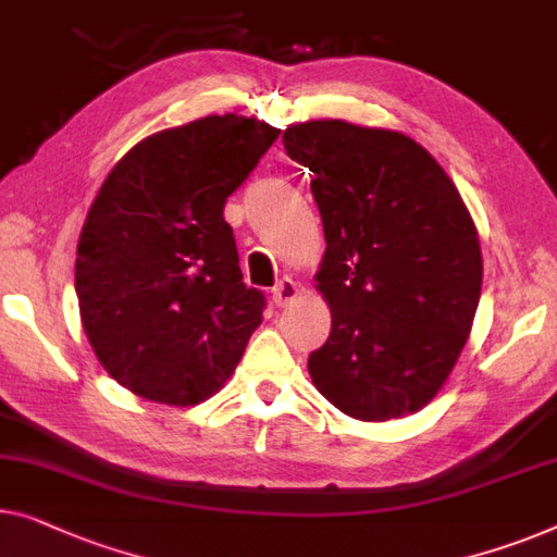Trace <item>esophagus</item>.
<instances>
[{"label":"esophagus","mask_w":557,"mask_h":557,"mask_svg":"<svg viewBox=\"0 0 557 557\" xmlns=\"http://www.w3.org/2000/svg\"><path fill=\"white\" fill-rule=\"evenodd\" d=\"M298 294H301V288L296 286V281L284 278V281H278L276 288H273V304L288 306V304L296 301Z\"/></svg>","instance_id":"esophagus-1"}]
</instances>
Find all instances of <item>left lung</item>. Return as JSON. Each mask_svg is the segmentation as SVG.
I'll return each instance as SVG.
<instances>
[{
  "instance_id": "left-lung-1",
  "label": "left lung",
  "mask_w": 557,
  "mask_h": 557,
  "mask_svg": "<svg viewBox=\"0 0 557 557\" xmlns=\"http://www.w3.org/2000/svg\"><path fill=\"white\" fill-rule=\"evenodd\" d=\"M284 148L313 173L326 238L317 288L332 334L309 357L313 386L361 422L419 412L455 369L480 304V238L462 196L397 131L311 120L286 127Z\"/></svg>"
}]
</instances>
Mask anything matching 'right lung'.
<instances>
[{
    "instance_id": "obj_1",
    "label": "right lung",
    "mask_w": 557,
    "mask_h": 557,
    "mask_svg": "<svg viewBox=\"0 0 557 557\" xmlns=\"http://www.w3.org/2000/svg\"><path fill=\"white\" fill-rule=\"evenodd\" d=\"M278 133L233 112L160 131L92 200L75 261L79 319L100 364L138 397L206 401L263 321L223 206Z\"/></svg>"
}]
</instances>
